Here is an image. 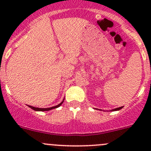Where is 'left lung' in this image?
Instances as JSON below:
<instances>
[{
    "label": "left lung",
    "mask_w": 151,
    "mask_h": 151,
    "mask_svg": "<svg viewBox=\"0 0 151 151\" xmlns=\"http://www.w3.org/2000/svg\"><path fill=\"white\" fill-rule=\"evenodd\" d=\"M122 108H123V106H121V107H118V108H115V109H112V111H117V110H120V109H122Z\"/></svg>",
    "instance_id": "left-lung-1"
}]
</instances>
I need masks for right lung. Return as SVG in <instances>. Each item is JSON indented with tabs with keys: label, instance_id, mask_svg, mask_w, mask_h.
<instances>
[{
	"label": "right lung",
	"instance_id": "obj_1",
	"mask_svg": "<svg viewBox=\"0 0 151 151\" xmlns=\"http://www.w3.org/2000/svg\"><path fill=\"white\" fill-rule=\"evenodd\" d=\"M63 101H62V102H60L58 105H56V106H52V107H49V108H38V107H35V106H29V107L31 108V109H33V110L35 111H49V110H51V109H55V108L59 107V106L63 104Z\"/></svg>",
	"mask_w": 151,
	"mask_h": 151
}]
</instances>
